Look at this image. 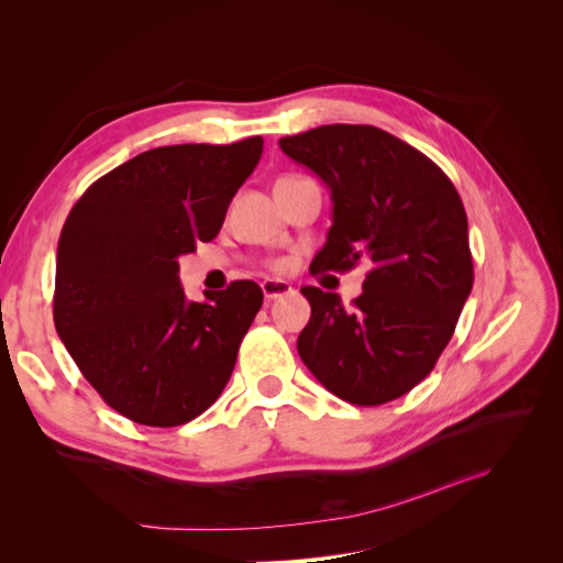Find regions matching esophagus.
Listing matches in <instances>:
<instances>
[{
  "label": "esophagus",
  "mask_w": 563,
  "mask_h": 563,
  "mask_svg": "<svg viewBox=\"0 0 563 563\" xmlns=\"http://www.w3.org/2000/svg\"><path fill=\"white\" fill-rule=\"evenodd\" d=\"M263 296L267 300H275V298H282V296H288L294 291V286L288 282H282V279H265L263 284Z\"/></svg>",
  "instance_id": "1"
}]
</instances>
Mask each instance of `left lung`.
I'll return each instance as SVG.
<instances>
[{"label":"left lung","instance_id":"1","mask_svg":"<svg viewBox=\"0 0 563 563\" xmlns=\"http://www.w3.org/2000/svg\"><path fill=\"white\" fill-rule=\"evenodd\" d=\"M279 147L331 190L333 225L314 272L373 265L352 308L300 288L312 308L300 360L350 404L399 399L430 376L472 291L463 201L432 159L376 126H317Z\"/></svg>","mask_w":563,"mask_h":563}]
</instances>
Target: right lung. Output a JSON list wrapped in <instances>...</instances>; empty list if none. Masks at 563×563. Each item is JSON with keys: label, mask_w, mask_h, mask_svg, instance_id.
Listing matches in <instances>:
<instances>
[{"label": "right lung", "mask_w": 563, "mask_h": 563, "mask_svg": "<svg viewBox=\"0 0 563 563\" xmlns=\"http://www.w3.org/2000/svg\"><path fill=\"white\" fill-rule=\"evenodd\" d=\"M261 155V135L147 150L98 178L65 220L56 331L81 376L133 422H190L232 376L261 286L232 282L190 302L178 258L220 232Z\"/></svg>", "instance_id": "right-lung-1"}]
</instances>
